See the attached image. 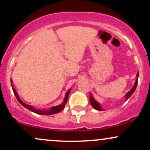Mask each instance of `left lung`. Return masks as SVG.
Returning <instances> with one entry per match:
<instances>
[{"instance_id": "1", "label": "left lung", "mask_w": 150, "mask_h": 150, "mask_svg": "<svg viewBox=\"0 0 150 150\" xmlns=\"http://www.w3.org/2000/svg\"><path fill=\"white\" fill-rule=\"evenodd\" d=\"M138 76H139V73H138V72H137V75H136V77H136V80L135 82V84H134V86L132 87V88L130 89V90L129 91L128 93H126V94H125V98L126 100L128 99V98H130V96H131L132 94H133V92H135L136 87H137V81H138ZM89 101H90L91 105H92V106L94 108V109L97 110V111H103V110H104L102 108V107L101 106V104H99L98 101H96L95 99H94V98L93 97L92 94H91V93L89 94Z\"/></svg>"}]
</instances>
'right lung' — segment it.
<instances>
[{
	"instance_id": "right-lung-1",
	"label": "right lung",
	"mask_w": 150,
	"mask_h": 150,
	"mask_svg": "<svg viewBox=\"0 0 150 150\" xmlns=\"http://www.w3.org/2000/svg\"><path fill=\"white\" fill-rule=\"evenodd\" d=\"M10 82H11L12 88H13V92H14L15 97L17 98L18 101L22 105V106H24V107L27 108V109L30 110V111H32V112L37 113V114L46 115V116H49V115H52V114H55V113H59L60 111H61L64 108L65 106V104H66L67 101H68V96H69V94L70 92V89H71V88L69 89L68 90V92H66V94H65V98H64V100H63V102H62V104H61L60 105H58V106H52V107L50 108V109H37V108H34V106H31V105H28V104H25V102H23V101H22L21 99H20V97H19L18 92H16V90H15L14 87H13V80H12V79L10 80Z\"/></svg>"
}]
</instances>
